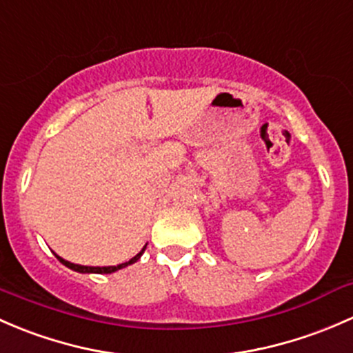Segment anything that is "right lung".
I'll return each instance as SVG.
<instances>
[{"mask_svg": "<svg viewBox=\"0 0 353 353\" xmlns=\"http://www.w3.org/2000/svg\"><path fill=\"white\" fill-rule=\"evenodd\" d=\"M144 250H146V246H144V248L141 250V252L137 253L136 256L130 258V260H129V261H125V263L117 265V267H85V265H74V263H71V261L64 260V258H61V256H57V255H56V256H57V260L61 261V263L66 265V267H68V268H71V270L79 272V274H112V272L121 270V268L127 267V265L136 263V261L139 260V258H141V255H143V253H144Z\"/></svg>", "mask_w": 353, "mask_h": 353, "instance_id": "add662e5", "label": "right lung"}]
</instances>
